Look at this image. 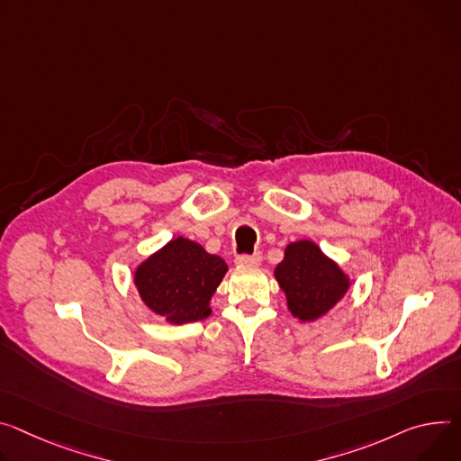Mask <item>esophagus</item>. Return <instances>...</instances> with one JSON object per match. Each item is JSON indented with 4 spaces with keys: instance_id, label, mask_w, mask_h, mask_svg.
<instances>
[{
    "instance_id": "esophagus-1",
    "label": "esophagus",
    "mask_w": 461,
    "mask_h": 461,
    "mask_svg": "<svg viewBox=\"0 0 461 461\" xmlns=\"http://www.w3.org/2000/svg\"><path fill=\"white\" fill-rule=\"evenodd\" d=\"M261 261H263V254H261V252H256V254H252V256L242 254V256L237 258V263H239V265H248V267H258Z\"/></svg>"
}]
</instances>
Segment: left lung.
<instances>
[{
    "mask_svg": "<svg viewBox=\"0 0 461 461\" xmlns=\"http://www.w3.org/2000/svg\"><path fill=\"white\" fill-rule=\"evenodd\" d=\"M274 276L285 292L288 311L302 321H314L327 314L351 285L349 276L312 240L290 242Z\"/></svg>",
    "mask_w": 461,
    "mask_h": 461,
    "instance_id": "left-lung-1",
    "label": "left lung"
}]
</instances>
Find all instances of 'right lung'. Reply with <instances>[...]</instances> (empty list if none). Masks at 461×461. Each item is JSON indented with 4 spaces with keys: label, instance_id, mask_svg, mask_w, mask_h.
I'll return each instance as SVG.
<instances>
[{
    "label": "right lung",
    "instance_id": "right-lung-1",
    "mask_svg": "<svg viewBox=\"0 0 461 461\" xmlns=\"http://www.w3.org/2000/svg\"><path fill=\"white\" fill-rule=\"evenodd\" d=\"M228 265L189 239L176 237L147 258L134 272L143 303L169 323L182 325L212 314L209 302Z\"/></svg>",
    "mask_w": 461,
    "mask_h": 461
}]
</instances>
